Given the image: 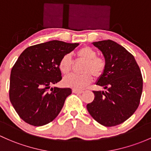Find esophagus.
I'll return each instance as SVG.
<instances>
[{"instance_id":"34e87169","label":"esophagus","mask_w":151,"mask_h":151,"mask_svg":"<svg viewBox=\"0 0 151 151\" xmlns=\"http://www.w3.org/2000/svg\"><path fill=\"white\" fill-rule=\"evenodd\" d=\"M72 92L74 93H76V94H82L83 93L82 90H73Z\"/></svg>"}]
</instances>
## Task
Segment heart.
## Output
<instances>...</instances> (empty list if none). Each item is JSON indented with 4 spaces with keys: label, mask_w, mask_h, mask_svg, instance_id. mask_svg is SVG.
Segmentation results:
<instances>
[{
    "label": "heart",
    "mask_w": 151,
    "mask_h": 151,
    "mask_svg": "<svg viewBox=\"0 0 151 151\" xmlns=\"http://www.w3.org/2000/svg\"><path fill=\"white\" fill-rule=\"evenodd\" d=\"M77 56L85 60L82 69L85 72L82 74H70L63 78V83L65 86L71 88L74 90H80L88 85L92 82V75L98 77L104 72L106 63L104 59L97 57V53L94 49L89 46H85L77 51ZM71 55L69 54L64 55L60 60L58 68L63 74H68L71 70Z\"/></svg>",
    "instance_id": "b5f03b06"
}]
</instances>
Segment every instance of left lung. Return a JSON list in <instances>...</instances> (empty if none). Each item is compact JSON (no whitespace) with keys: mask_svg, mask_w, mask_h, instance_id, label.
<instances>
[{"mask_svg":"<svg viewBox=\"0 0 151 151\" xmlns=\"http://www.w3.org/2000/svg\"><path fill=\"white\" fill-rule=\"evenodd\" d=\"M105 58V69L96 82L106 91H93L95 98L87 105L89 114L101 124L114 127L137 110L142 91V77L134 56L111 40L92 42Z\"/></svg>","mask_w":151,"mask_h":151,"instance_id":"left-lung-1","label":"left lung"}]
</instances>
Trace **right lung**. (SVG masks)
Returning <instances> with one entry per match:
<instances>
[{"mask_svg": "<svg viewBox=\"0 0 151 151\" xmlns=\"http://www.w3.org/2000/svg\"><path fill=\"white\" fill-rule=\"evenodd\" d=\"M79 43L51 40L28 47L19 55L11 71L9 98L20 118L33 126L55 119L70 88L50 85L61 80L60 60Z\"/></svg>", "mask_w": 151, "mask_h": 151, "instance_id": "add662e5", "label": "right lung"}]
</instances>
